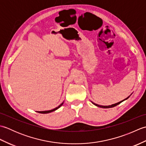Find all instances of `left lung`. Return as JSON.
<instances>
[{
    "instance_id": "obj_1",
    "label": "left lung",
    "mask_w": 146,
    "mask_h": 146,
    "mask_svg": "<svg viewBox=\"0 0 146 146\" xmlns=\"http://www.w3.org/2000/svg\"><path fill=\"white\" fill-rule=\"evenodd\" d=\"M132 95V94H131ZM130 95V96H131ZM130 96H129V97H127V98H126L125 99H124V100H122V101H120V102H118V103H116V104H112V105H108V106H103V105H98V104H95V103H94V102H92V103L94 104V105H96V106L97 107H100V108H112V107H115V106H117V105H118L119 104H120V103H122V102H123L124 100H127V99H128L129 97H130Z\"/></svg>"
}]
</instances>
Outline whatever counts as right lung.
Instances as JSON below:
<instances>
[{
	"mask_svg": "<svg viewBox=\"0 0 146 146\" xmlns=\"http://www.w3.org/2000/svg\"><path fill=\"white\" fill-rule=\"evenodd\" d=\"M63 103H64V102H63V103H61L60 105H59L58 107H57L56 108H54V109H52V110H46V111H38V113H50V112H52V111H55L56 110H57V109H58L59 108H60L61 106H62V105H63Z\"/></svg>",
	"mask_w": 146,
	"mask_h": 146,
	"instance_id": "1",
	"label": "right lung"
}]
</instances>
